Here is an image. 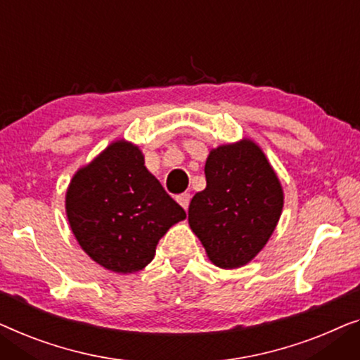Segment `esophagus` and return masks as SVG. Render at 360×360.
I'll list each match as a JSON object with an SVG mask.
<instances>
[{"label": "esophagus", "mask_w": 360, "mask_h": 360, "mask_svg": "<svg viewBox=\"0 0 360 360\" xmlns=\"http://www.w3.org/2000/svg\"><path fill=\"white\" fill-rule=\"evenodd\" d=\"M176 200H178L179 204L182 205V209L187 210V207H189V202H191V195L186 194V192H184V194H181V195L176 197Z\"/></svg>", "instance_id": "34e87169"}]
</instances>
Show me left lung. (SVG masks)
I'll return each instance as SVG.
<instances>
[{"label": "left lung", "mask_w": 360, "mask_h": 360, "mask_svg": "<svg viewBox=\"0 0 360 360\" xmlns=\"http://www.w3.org/2000/svg\"><path fill=\"white\" fill-rule=\"evenodd\" d=\"M204 191L192 197L189 226L212 264L236 269L255 259L274 233L283 209L279 176L255 140L212 148Z\"/></svg>", "instance_id": "1"}]
</instances>
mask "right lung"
Returning <instances> with one entry per match:
<instances>
[{
	"label": "right lung",
	"mask_w": 360,
	"mask_h": 360,
	"mask_svg": "<svg viewBox=\"0 0 360 360\" xmlns=\"http://www.w3.org/2000/svg\"><path fill=\"white\" fill-rule=\"evenodd\" d=\"M65 210L81 250L117 274L148 266L161 236L186 219L184 209L146 169L139 145L124 139L73 174Z\"/></svg>",
	"instance_id": "1"
}]
</instances>
